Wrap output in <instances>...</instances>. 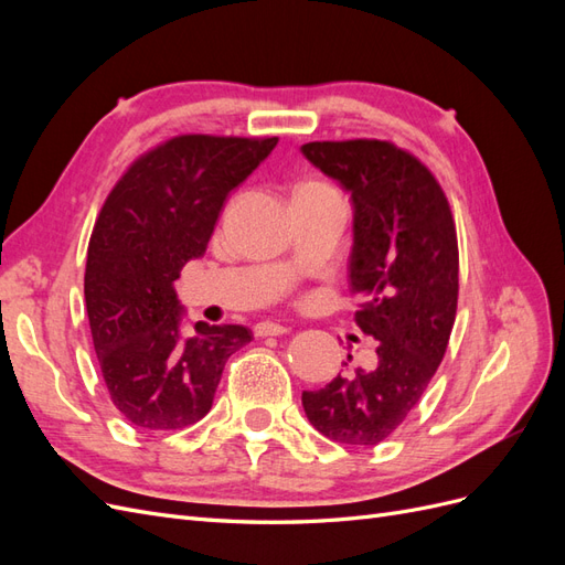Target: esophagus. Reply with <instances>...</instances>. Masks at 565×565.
Instances as JSON below:
<instances>
[{
	"mask_svg": "<svg viewBox=\"0 0 565 565\" xmlns=\"http://www.w3.org/2000/svg\"><path fill=\"white\" fill-rule=\"evenodd\" d=\"M287 332V328L285 324H278V322H256L254 324V334L256 337H280V334H285Z\"/></svg>",
	"mask_w": 565,
	"mask_h": 565,
	"instance_id": "1",
	"label": "esophagus"
}]
</instances>
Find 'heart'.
<instances>
[{
  "label": "heart",
  "mask_w": 565,
  "mask_h": 565,
  "mask_svg": "<svg viewBox=\"0 0 565 565\" xmlns=\"http://www.w3.org/2000/svg\"><path fill=\"white\" fill-rule=\"evenodd\" d=\"M301 191H334V188L328 183H320V181H309V183H301L297 188V193H301Z\"/></svg>",
  "instance_id": "obj_1"
}]
</instances>
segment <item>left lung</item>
<instances>
[{"mask_svg": "<svg viewBox=\"0 0 565 565\" xmlns=\"http://www.w3.org/2000/svg\"><path fill=\"white\" fill-rule=\"evenodd\" d=\"M301 152L351 195L349 287L365 299L358 328L377 339V363L303 391L301 405L322 436L372 448L415 409L446 355L459 289L455 221L434 174L393 143L313 141Z\"/></svg>", "mask_w": 565, "mask_h": 565, "instance_id": "8db88e82", "label": "left lung"}]
</instances>
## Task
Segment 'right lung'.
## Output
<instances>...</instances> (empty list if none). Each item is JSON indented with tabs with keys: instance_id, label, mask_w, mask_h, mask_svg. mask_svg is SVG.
Listing matches in <instances>:
<instances>
[{
	"instance_id": "add662e5",
	"label": "right lung",
	"mask_w": 565,
	"mask_h": 565,
	"mask_svg": "<svg viewBox=\"0 0 565 565\" xmlns=\"http://www.w3.org/2000/svg\"><path fill=\"white\" fill-rule=\"evenodd\" d=\"M276 146V136H177L127 169L96 218L84 301L110 401L136 429L200 422L226 361L252 341L243 324L195 322L185 337L174 280L207 249L228 193Z\"/></svg>"
}]
</instances>
